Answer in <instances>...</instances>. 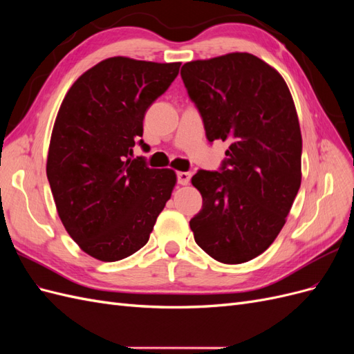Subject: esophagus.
<instances>
[{
  "instance_id": "esophagus-1",
  "label": "esophagus",
  "mask_w": 354,
  "mask_h": 354,
  "mask_svg": "<svg viewBox=\"0 0 354 354\" xmlns=\"http://www.w3.org/2000/svg\"><path fill=\"white\" fill-rule=\"evenodd\" d=\"M192 174L187 173V171H178L177 173V180H178V185L181 186H187L189 181H190Z\"/></svg>"
}]
</instances>
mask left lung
<instances>
[{
  "label": "left lung",
  "mask_w": 354,
  "mask_h": 354,
  "mask_svg": "<svg viewBox=\"0 0 354 354\" xmlns=\"http://www.w3.org/2000/svg\"><path fill=\"white\" fill-rule=\"evenodd\" d=\"M180 73L208 140L230 145L220 171L192 177L202 209L190 229L214 260L246 263L277 238L301 185L292 95L282 75L250 53L187 62Z\"/></svg>",
  "instance_id": "obj_1"
}]
</instances>
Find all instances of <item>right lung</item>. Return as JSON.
I'll return each mask as SVG.
<instances>
[{
    "instance_id": "1",
    "label": "right lung",
    "mask_w": 354,
    "mask_h": 354,
    "mask_svg": "<svg viewBox=\"0 0 354 354\" xmlns=\"http://www.w3.org/2000/svg\"><path fill=\"white\" fill-rule=\"evenodd\" d=\"M180 65L109 57L84 72L60 104L47 178L69 236L100 261L122 260L145 246L173 194V169L149 168L131 155L146 111Z\"/></svg>"
}]
</instances>
